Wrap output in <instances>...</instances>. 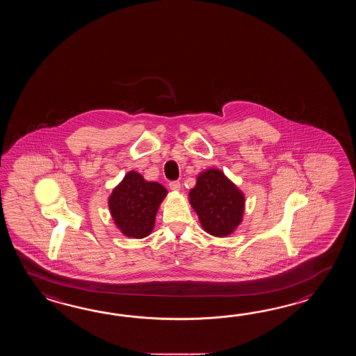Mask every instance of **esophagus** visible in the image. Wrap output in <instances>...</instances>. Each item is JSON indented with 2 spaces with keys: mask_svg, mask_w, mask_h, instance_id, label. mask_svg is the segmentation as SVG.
Masks as SVG:
<instances>
[{
  "mask_svg": "<svg viewBox=\"0 0 356 356\" xmlns=\"http://www.w3.org/2000/svg\"><path fill=\"white\" fill-rule=\"evenodd\" d=\"M169 188L172 189V191H175V192H178V191H181V183L178 181H173L169 183Z\"/></svg>",
  "mask_w": 356,
  "mask_h": 356,
  "instance_id": "1",
  "label": "esophagus"
}]
</instances>
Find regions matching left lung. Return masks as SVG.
I'll return each instance as SVG.
<instances>
[{
	"instance_id": "8db88e82",
	"label": "left lung",
	"mask_w": 356,
	"mask_h": 356,
	"mask_svg": "<svg viewBox=\"0 0 356 356\" xmlns=\"http://www.w3.org/2000/svg\"><path fill=\"white\" fill-rule=\"evenodd\" d=\"M188 196L201 227L209 234L224 238L243 221L244 193L219 169L201 172Z\"/></svg>"
}]
</instances>
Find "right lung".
I'll return each instance as SVG.
<instances>
[{
    "instance_id": "obj_1",
    "label": "right lung",
    "mask_w": 356,
    "mask_h": 356,
    "mask_svg": "<svg viewBox=\"0 0 356 356\" xmlns=\"http://www.w3.org/2000/svg\"><path fill=\"white\" fill-rule=\"evenodd\" d=\"M168 191L158 181H145L144 177L131 170L108 198L114 224L129 238L141 239L150 234L155 216Z\"/></svg>"
}]
</instances>
